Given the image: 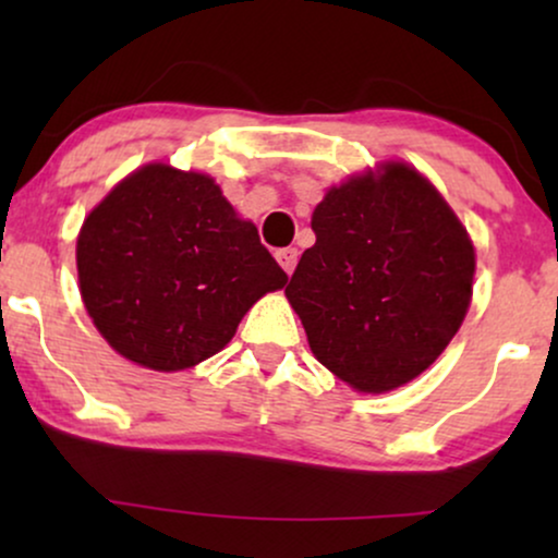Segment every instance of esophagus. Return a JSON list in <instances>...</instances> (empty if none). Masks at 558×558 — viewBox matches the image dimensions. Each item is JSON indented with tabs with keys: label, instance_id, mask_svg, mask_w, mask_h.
Returning <instances> with one entry per match:
<instances>
[{
	"label": "esophagus",
	"instance_id": "1",
	"mask_svg": "<svg viewBox=\"0 0 558 558\" xmlns=\"http://www.w3.org/2000/svg\"><path fill=\"white\" fill-rule=\"evenodd\" d=\"M274 256H277L281 269H284L287 274H292L294 266H296V256H300V254H296V248H279Z\"/></svg>",
	"mask_w": 558,
	"mask_h": 558
}]
</instances>
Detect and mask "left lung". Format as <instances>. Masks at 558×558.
<instances>
[{
  "mask_svg": "<svg viewBox=\"0 0 558 558\" xmlns=\"http://www.w3.org/2000/svg\"><path fill=\"white\" fill-rule=\"evenodd\" d=\"M312 231L284 292L312 353L363 393L414 380L470 307L475 248L460 218L414 167L386 162L327 190Z\"/></svg>",
  "mask_w": 558,
  "mask_h": 558,
  "instance_id": "left-lung-1",
  "label": "left lung"
}]
</instances>
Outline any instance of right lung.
<instances>
[{
	"label": "right lung",
	"instance_id": "obj_1",
	"mask_svg": "<svg viewBox=\"0 0 558 558\" xmlns=\"http://www.w3.org/2000/svg\"><path fill=\"white\" fill-rule=\"evenodd\" d=\"M78 284L96 330L126 361L185 371L223 350L287 274L216 180L144 165L83 220Z\"/></svg>",
	"mask_w": 558,
	"mask_h": 558
}]
</instances>
